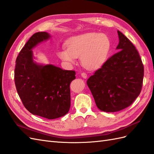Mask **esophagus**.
I'll use <instances>...</instances> for the list:
<instances>
[{"instance_id": "34e87169", "label": "esophagus", "mask_w": 154, "mask_h": 154, "mask_svg": "<svg viewBox=\"0 0 154 154\" xmlns=\"http://www.w3.org/2000/svg\"><path fill=\"white\" fill-rule=\"evenodd\" d=\"M81 76L83 77L84 78H86L88 77V76H87V74H86V73H85V72H82L81 73Z\"/></svg>"}]
</instances>
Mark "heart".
Instances as JSON below:
<instances>
[{
	"instance_id": "heart-1",
	"label": "heart",
	"mask_w": 154,
	"mask_h": 154,
	"mask_svg": "<svg viewBox=\"0 0 154 154\" xmlns=\"http://www.w3.org/2000/svg\"><path fill=\"white\" fill-rule=\"evenodd\" d=\"M66 49L57 52L58 57L68 65L79 57L85 69L95 70L106 62L110 50V40L104 34L89 32L74 36L65 42Z\"/></svg>"
}]
</instances>
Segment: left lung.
<instances>
[{
	"instance_id": "left-lung-1",
	"label": "left lung",
	"mask_w": 154,
	"mask_h": 154,
	"mask_svg": "<svg viewBox=\"0 0 154 154\" xmlns=\"http://www.w3.org/2000/svg\"><path fill=\"white\" fill-rule=\"evenodd\" d=\"M119 51L108 58L87 80L99 110L106 112L129 106L140 95L144 65L133 44L118 31Z\"/></svg>"
}]
</instances>
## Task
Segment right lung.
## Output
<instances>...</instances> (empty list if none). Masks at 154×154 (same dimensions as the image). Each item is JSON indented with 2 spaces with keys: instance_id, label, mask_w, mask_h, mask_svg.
<instances>
[{
  "instance_id": "right-lung-1",
  "label": "right lung",
  "mask_w": 154,
  "mask_h": 154,
  "mask_svg": "<svg viewBox=\"0 0 154 154\" xmlns=\"http://www.w3.org/2000/svg\"><path fill=\"white\" fill-rule=\"evenodd\" d=\"M50 36L46 32H38L29 38L17 57L14 81L26 109L34 115L52 119L68 113L70 84L76 78V72L34 63L32 48Z\"/></svg>"
}]
</instances>
